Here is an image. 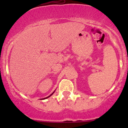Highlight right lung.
Wrapping results in <instances>:
<instances>
[{
	"mask_svg": "<svg viewBox=\"0 0 128 128\" xmlns=\"http://www.w3.org/2000/svg\"><path fill=\"white\" fill-rule=\"evenodd\" d=\"M54 92H53V93H52V94H51V95H50V96H51V95H52V94H54ZM50 96H48V97H46V98H48V97H50Z\"/></svg>",
	"mask_w": 128,
	"mask_h": 128,
	"instance_id": "1",
	"label": "right lung"
}]
</instances>
